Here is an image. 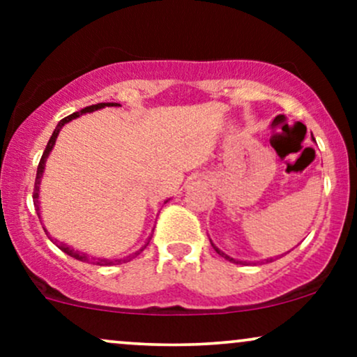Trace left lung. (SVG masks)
Instances as JSON below:
<instances>
[{
    "label": "left lung",
    "instance_id": "left-lung-1",
    "mask_svg": "<svg viewBox=\"0 0 357 357\" xmlns=\"http://www.w3.org/2000/svg\"><path fill=\"white\" fill-rule=\"evenodd\" d=\"M210 241H211V240H210ZM211 245H213V243H211ZM213 248H215V250H216V252H218L221 257H225V258H227V260H230V261H233V264H241V265H245V264H247V261H240V260H235V258L228 257V255H227V253L220 252V250H218V248H216V247H215V245H213ZM270 260H272V258H270Z\"/></svg>",
    "mask_w": 357,
    "mask_h": 357
}]
</instances>
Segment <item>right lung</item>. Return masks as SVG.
Listing matches in <instances>:
<instances>
[{
    "instance_id": "add662e5",
    "label": "right lung",
    "mask_w": 357,
    "mask_h": 357,
    "mask_svg": "<svg viewBox=\"0 0 357 357\" xmlns=\"http://www.w3.org/2000/svg\"><path fill=\"white\" fill-rule=\"evenodd\" d=\"M117 105H121V104H116V102H102V104L89 105V107L82 109V110H79V112H73V114H70V116H67L65 119H61V121L59 122V124H56L55 130H53V134H52V137H50V141H48L47 147H45L42 159H40V165H38V167H36V179H35V190H33V204H35V210H36V215H38V218H40V202H38V196H40V181H42L43 169H45V162H47L48 154H50V151L53 149V146H55L56 136H59V132H60L61 127H63L65 124H67V122H70L72 119L80 117L82 114L93 112V110H99V109H104V107H117ZM40 221H42V218H40ZM43 230H45V227H43ZM45 233H47L48 238H50V240L53 241V243H55L56 247H59V248L61 250V252L67 253V255H70L72 258H75V260L85 261V264L100 265V267H107V265H119V264H122V261H124V264H126V261H130V260H132V258H136V257L139 255V253H141L142 250H144V248L147 247V245H149V241H151V238L147 240L146 243H144V247H141V250H137V252H136V253H132V255L124 257V258H119V260H107V258H96V257H89L87 253L79 252V250H75V248L68 247V245L61 243V241H59V240H53L52 236H50V233H48L47 230H45Z\"/></svg>"
}]
</instances>
